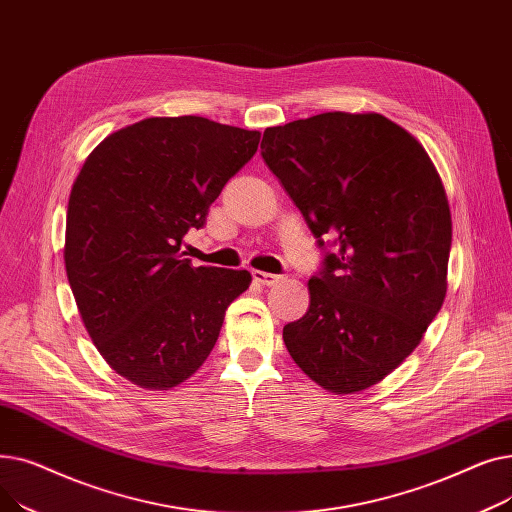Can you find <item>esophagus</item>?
<instances>
[{"mask_svg": "<svg viewBox=\"0 0 512 512\" xmlns=\"http://www.w3.org/2000/svg\"><path fill=\"white\" fill-rule=\"evenodd\" d=\"M253 280L263 284V286H274L282 280V276L278 274H270V272H261V270H253Z\"/></svg>", "mask_w": 512, "mask_h": 512, "instance_id": "esophagus-1", "label": "esophagus"}]
</instances>
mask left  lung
<instances>
[{
	"instance_id": "1",
	"label": "left lung",
	"mask_w": 512,
	"mask_h": 512,
	"mask_svg": "<svg viewBox=\"0 0 512 512\" xmlns=\"http://www.w3.org/2000/svg\"><path fill=\"white\" fill-rule=\"evenodd\" d=\"M261 155L319 245L334 242L307 313L284 326L290 357L334 394L380 384L446 299L452 218L434 161L375 112L270 126Z\"/></svg>"
}]
</instances>
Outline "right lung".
Listing matches in <instances>:
<instances>
[{"mask_svg": "<svg viewBox=\"0 0 512 512\" xmlns=\"http://www.w3.org/2000/svg\"><path fill=\"white\" fill-rule=\"evenodd\" d=\"M261 132L201 116L145 118L89 153L68 199L64 263L80 319L116 373L170 390L205 363L247 270L193 267L180 251Z\"/></svg>", "mask_w": 512, "mask_h": 512, "instance_id": "1", "label": "right lung"}]
</instances>
